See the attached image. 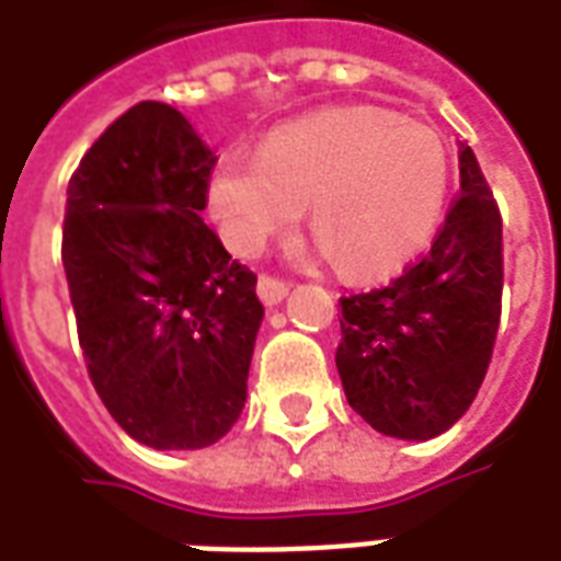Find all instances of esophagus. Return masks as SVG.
Masks as SVG:
<instances>
[{
    "label": "esophagus",
    "instance_id": "1",
    "mask_svg": "<svg viewBox=\"0 0 561 561\" xmlns=\"http://www.w3.org/2000/svg\"><path fill=\"white\" fill-rule=\"evenodd\" d=\"M257 297H261L264 306H279L288 297V285L282 279H273V276H261L257 279Z\"/></svg>",
    "mask_w": 561,
    "mask_h": 561
}]
</instances>
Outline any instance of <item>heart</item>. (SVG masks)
Wrapping results in <instances>:
<instances>
[{
	"label": "heart",
	"mask_w": 561,
	"mask_h": 561,
	"mask_svg": "<svg viewBox=\"0 0 561 561\" xmlns=\"http://www.w3.org/2000/svg\"><path fill=\"white\" fill-rule=\"evenodd\" d=\"M447 197V152L433 128L378 107H342L279 128L257 156L228 152L209 176L225 243L252 257L309 225L345 273L376 276L430 243Z\"/></svg>",
	"instance_id": "heart-1"
}]
</instances>
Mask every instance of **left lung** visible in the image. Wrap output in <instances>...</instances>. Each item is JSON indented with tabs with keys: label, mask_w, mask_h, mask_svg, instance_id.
Returning a JSON list of instances; mask_svg holds the SVG:
<instances>
[{
	"label": "left lung",
	"mask_w": 561,
	"mask_h": 561,
	"mask_svg": "<svg viewBox=\"0 0 561 561\" xmlns=\"http://www.w3.org/2000/svg\"><path fill=\"white\" fill-rule=\"evenodd\" d=\"M340 306L336 369L373 430L426 442L469 412L502 316V216L471 147H459V195L433 249Z\"/></svg>",
	"instance_id": "1"
}]
</instances>
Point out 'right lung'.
Here are the masks:
<instances>
[{
    "label": "right lung",
    "mask_w": 561,
    "mask_h": 561,
    "mask_svg": "<svg viewBox=\"0 0 561 561\" xmlns=\"http://www.w3.org/2000/svg\"><path fill=\"white\" fill-rule=\"evenodd\" d=\"M216 152L176 107L140 102L68 183L62 267L83 360L135 442L197 450L231 430L264 318L257 276L201 213Z\"/></svg>",
    "instance_id": "1"
}]
</instances>
